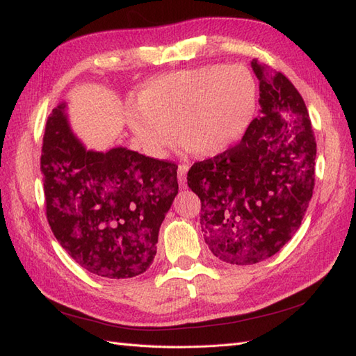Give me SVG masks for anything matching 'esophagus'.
I'll list each match as a JSON object with an SVG mask.
<instances>
[{
	"label": "esophagus",
	"mask_w": 356,
	"mask_h": 356,
	"mask_svg": "<svg viewBox=\"0 0 356 356\" xmlns=\"http://www.w3.org/2000/svg\"><path fill=\"white\" fill-rule=\"evenodd\" d=\"M190 170V166L186 163L179 165V170H177V180H179V185L182 188H186V172Z\"/></svg>",
	"instance_id": "1"
}]
</instances>
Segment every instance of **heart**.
Wrapping results in <instances>:
<instances>
[{"mask_svg":"<svg viewBox=\"0 0 356 356\" xmlns=\"http://www.w3.org/2000/svg\"><path fill=\"white\" fill-rule=\"evenodd\" d=\"M257 111V84L241 65H203L157 76L140 90L127 124L145 153L163 159L176 147L203 157L229 153Z\"/></svg>","mask_w":356,"mask_h":356,"instance_id":"b5f03b06","label":"heart"}]
</instances>
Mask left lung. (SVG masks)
<instances>
[{
	"label": "left lung",
	"mask_w": 356,
	"mask_h": 356,
	"mask_svg": "<svg viewBox=\"0 0 356 356\" xmlns=\"http://www.w3.org/2000/svg\"><path fill=\"white\" fill-rule=\"evenodd\" d=\"M251 67L260 82V116L229 153L188 171L207 245L231 264L277 254L300 228L315 182L316 142L303 97L283 73L257 59Z\"/></svg>",
	"instance_id": "1"
}]
</instances>
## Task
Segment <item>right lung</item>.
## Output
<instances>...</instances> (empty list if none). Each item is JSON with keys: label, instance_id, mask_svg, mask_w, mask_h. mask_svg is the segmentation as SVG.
<instances>
[{"label": "right lung", "instance_id": "obj_1", "mask_svg": "<svg viewBox=\"0 0 356 356\" xmlns=\"http://www.w3.org/2000/svg\"><path fill=\"white\" fill-rule=\"evenodd\" d=\"M41 171L50 228L79 266L116 280L149 268L177 195L176 163L125 147L87 149L61 102L45 125Z\"/></svg>", "mask_w": 356, "mask_h": 356}]
</instances>
